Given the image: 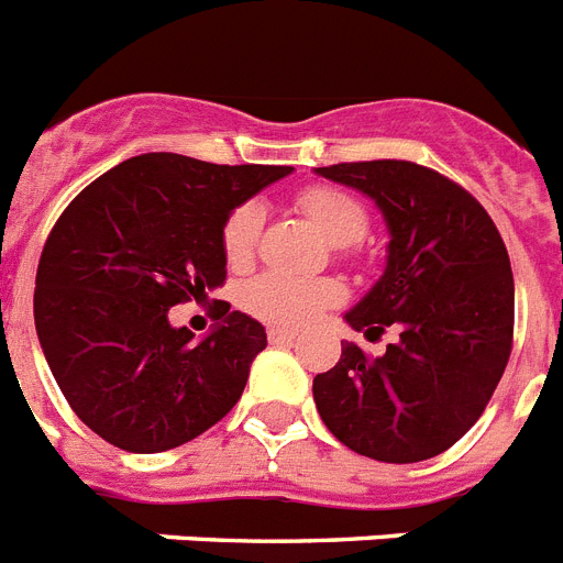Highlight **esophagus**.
Here are the masks:
<instances>
[{
    "instance_id": "34e87169",
    "label": "esophagus",
    "mask_w": 563,
    "mask_h": 563,
    "mask_svg": "<svg viewBox=\"0 0 563 563\" xmlns=\"http://www.w3.org/2000/svg\"><path fill=\"white\" fill-rule=\"evenodd\" d=\"M296 335H299V330L267 328V339H271V344H290V341H296Z\"/></svg>"
}]
</instances>
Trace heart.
Listing matches in <instances>:
<instances>
[{"label": "heart", "instance_id": "obj_1", "mask_svg": "<svg viewBox=\"0 0 563 563\" xmlns=\"http://www.w3.org/2000/svg\"><path fill=\"white\" fill-rule=\"evenodd\" d=\"M299 208L324 233L330 244L347 247L367 233V210L335 187H307L299 194ZM264 210L256 201H244L224 219L222 250L230 267H244L253 258ZM341 299V287L330 278H305L290 273H262L242 290V305L258 319L276 324H301Z\"/></svg>", "mask_w": 563, "mask_h": 563}]
</instances>
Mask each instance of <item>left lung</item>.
<instances>
[{
	"instance_id": "1",
	"label": "left lung",
	"mask_w": 563,
	"mask_h": 563,
	"mask_svg": "<svg viewBox=\"0 0 563 563\" xmlns=\"http://www.w3.org/2000/svg\"><path fill=\"white\" fill-rule=\"evenodd\" d=\"M316 173L376 201L390 235L384 273L344 321L367 339L398 333L376 358L344 341L339 364L313 378L316 410L353 453L432 459L478 421L510 358L507 247L487 210L430 167L378 158Z\"/></svg>"
}]
</instances>
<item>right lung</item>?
<instances>
[{"mask_svg":"<svg viewBox=\"0 0 563 563\" xmlns=\"http://www.w3.org/2000/svg\"><path fill=\"white\" fill-rule=\"evenodd\" d=\"M290 173L144 153L67 205L42 250L33 321L67 405L96 435L165 453L233 410L267 347L264 328L222 301L194 341L167 310L222 285L224 219Z\"/></svg>","mask_w":563,"mask_h":563,"instance_id":"right-lung-1","label":"right lung"}]
</instances>
